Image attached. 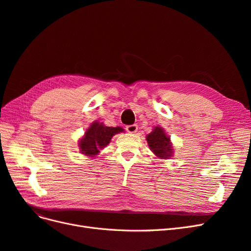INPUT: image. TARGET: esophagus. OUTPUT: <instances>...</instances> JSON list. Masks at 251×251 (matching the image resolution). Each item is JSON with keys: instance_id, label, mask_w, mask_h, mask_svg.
Returning a JSON list of instances; mask_svg holds the SVG:
<instances>
[{"instance_id": "esophagus-1", "label": "esophagus", "mask_w": 251, "mask_h": 251, "mask_svg": "<svg viewBox=\"0 0 251 251\" xmlns=\"http://www.w3.org/2000/svg\"><path fill=\"white\" fill-rule=\"evenodd\" d=\"M126 132H128V133H136V132H137V130H138V126H137V125L127 126L126 127Z\"/></svg>"}]
</instances>
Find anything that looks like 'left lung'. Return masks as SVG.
<instances>
[{
	"mask_svg": "<svg viewBox=\"0 0 251 251\" xmlns=\"http://www.w3.org/2000/svg\"><path fill=\"white\" fill-rule=\"evenodd\" d=\"M147 141L151 153L159 159H171L174 155V148L171 137L160 126H154L153 131L147 135Z\"/></svg>",
	"mask_w": 251,
	"mask_h": 251,
	"instance_id": "left-lung-1",
	"label": "left lung"
}]
</instances>
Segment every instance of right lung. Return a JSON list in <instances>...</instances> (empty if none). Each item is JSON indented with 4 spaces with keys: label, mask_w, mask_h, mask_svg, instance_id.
I'll return each instance as SVG.
<instances>
[{
    "label": "right lung",
    "mask_w": 251,
    "mask_h": 251,
    "mask_svg": "<svg viewBox=\"0 0 251 251\" xmlns=\"http://www.w3.org/2000/svg\"><path fill=\"white\" fill-rule=\"evenodd\" d=\"M125 132L120 126H107L103 123L93 121L86 130L82 137L78 140L79 151L87 157H96L111 142L114 135Z\"/></svg>",
    "instance_id": "right-lung-1"
}]
</instances>
